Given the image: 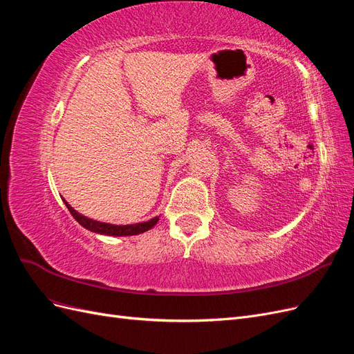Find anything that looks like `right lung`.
I'll return each instance as SVG.
<instances>
[{
	"instance_id": "add662e5",
	"label": "right lung",
	"mask_w": 354,
	"mask_h": 354,
	"mask_svg": "<svg viewBox=\"0 0 354 354\" xmlns=\"http://www.w3.org/2000/svg\"><path fill=\"white\" fill-rule=\"evenodd\" d=\"M66 207L69 209V212L72 214V217L77 220L82 227L88 229L94 233H100V234H108V236H133V234H138L143 233L149 229H152L155 224L158 223L159 217H155L149 221H143V223H137V224H127V226H115V224H109V223H100L95 221L91 218H87L81 216L80 212L75 211L69 203L65 201Z\"/></svg>"
}]
</instances>
